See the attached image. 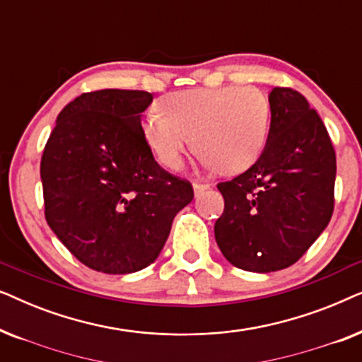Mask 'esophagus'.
<instances>
[{
  "mask_svg": "<svg viewBox=\"0 0 362 362\" xmlns=\"http://www.w3.org/2000/svg\"><path fill=\"white\" fill-rule=\"evenodd\" d=\"M206 189H209V186H207V185H199V182H194V185H192V191H194V196H199L201 192H204Z\"/></svg>",
  "mask_w": 362,
  "mask_h": 362,
  "instance_id": "esophagus-1",
  "label": "esophagus"
}]
</instances>
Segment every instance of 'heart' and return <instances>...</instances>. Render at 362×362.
Returning a JSON list of instances; mask_svg holds the SVG:
<instances>
[{
    "instance_id": "obj_1",
    "label": "heart",
    "mask_w": 362,
    "mask_h": 362,
    "mask_svg": "<svg viewBox=\"0 0 362 362\" xmlns=\"http://www.w3.org/2000/svg\"><path fill=\"white\" fill-rule=\"evenodd\" d=\"M143 118L146 145L163 166L176 170L192 145L202 161L224 175L255 163L269 135L270 105L255 87L194 88L160 98Z\"/></svg>"
}]
</instances>
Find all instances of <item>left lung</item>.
<instances>
[{
	"mask_svg": "<svg viewBox=\"0 0 362 362\" xmlns=\"http://www.w3.org/2000/svg\"><path fill=\"white\" fill-rule=\"evenodd\" d=\"M270 130L254 166L219 182L224 212L214 235L237 269L269 274L293 265L333 214L336 155L306 98L291 88L269 93Z\"/></svg>",
	"mask_w": 362,
	"mask_h": 362,
	"instance_id": "left-lung-1",
	"label": "left lung"
}]
</instances>
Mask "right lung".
<instances>
[{
	"label": "right lung",
	"mask_w": 362,
	"mask_h": 362,
	"mask_svg": "<svg viewBox=\"0 0 362 362\" xmlns=\"http://www.w3.org/2000/svg\"><path fill=\"white\" fill-rule=\"evenodd\" d=\"M153 95L82 93L57 115L41 160L46 221L88 269L133 274L153 264L175 216L194 197L166 173L141 133Z\"/></svg>",
	"instance_id": "right-lung-1"
}]
</instances>
